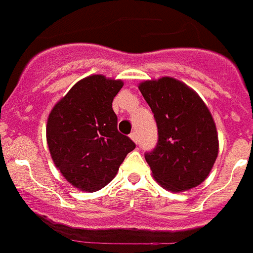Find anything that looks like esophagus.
<instances>
[{"label": "esophagus", "instance_id": "esophagus-1", "mask_svg": "<svg viewBox=\"0 0 253 253\" xmlns=\"http://www.w3.org/2000/svg\"><path fill=\"white\" fill-rule=\"evenodd\" d=\"M130 138L134 140V142L138 143V134H137V131H131V133H130Z\"/></svg>", "mask_w": 253, "mask_h": 253}]
</instances>
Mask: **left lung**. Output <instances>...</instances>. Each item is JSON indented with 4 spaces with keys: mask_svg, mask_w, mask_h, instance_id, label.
I'll return each mask as SVG.
<instances>
[{
    "mask_svg": "<svg viewBox=\"0 0 253 253\" xmlns=\"http://www.w3.org/2000/svg\"><path fill=\"white\" fill-rule=\"evenodd\" d=\"M139 90L157 123V144L144 153L154 180L171 191L200 185L218 156L215 123L207 105L171 77L143 82Z\"/></svg>",
    "mask_w": 253,
    "mask_h": 253,
    "instance_id": "obj_1",
    "label": "left lung"
}]
</instances>
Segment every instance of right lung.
Returning <instances> with one entry per match:
<instances>
[{
	"mask_svg": "<svg viewBox=\"0 0 253 253\" xmlns=\"http://www.w3.org/2000/svg\"><path fill=\"white\" fill-rule=\"evenodd\" d=\"M122 81L101 75L86 77L50 111L46 140L60 173L75 187L97 191L106 186L135 143L118 130L113 100Z\"/></svg>",
	"mask_w": 253,
	"mask_h": 253,
	"instance_id": "right-lung-1",
	"label": "right lung"
}]
</instances>
